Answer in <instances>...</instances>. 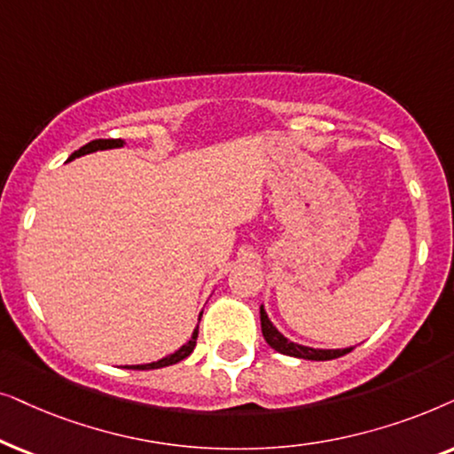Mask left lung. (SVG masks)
<instances>
[{
	"label": "left lung",
	"instance_id": "1",
	"mask_svg": "<svg viewBox=\"0 0 454 454\" xmlns=\"http://www.w3.org/2000/svg\"><path fill=\"white\" fill-rule=\"evenodd\" d=\"M262 332L265 342L270 344L271 348L278 350V353L288 355V357H299V359H309V361H330V359H338L342 355L350 353L353 348H311V347H303V344L290 342L288 338H284L280 332L274 328V324L268 319V313L262 307Z\"/></svg>",
	"mask_w": 454,
	"mask_h": 454
}]
</instances>
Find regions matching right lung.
I'll return each instance as SVG.
<instances>
[{
	"instance_id": "right-lung-1",
	"label": "right lung",
	"mask_w": 454,
	"mask_h": 454,
	"mask_svg": "<svg viewBox=\"0 0 454 454\" xmlns=\"http://www.w3.org/2000/svg\"><path fill=\"white\" fill-rule=\"evenodd\" d=\"M122 145H124L122 138H97V141H90V143L84 145V147H81L78 151H74V153H72V155L68 157V161H70V160H74V157H81V155L93 153V151L122 147ZM201 316H203V311H201ZM201 316H199V319H201ZM197 334H199V325L195 328V332H192V338H191V340L186 342V344H183V347H180V348L176 350V353H172L170 357H164V359L155 361V364H147V365H130L129 370H160V367H166V365H174V364H178V361L186 359V357H189V355L192 353V348H195V344H197Z\"/></svg>"
}]
</instances>
